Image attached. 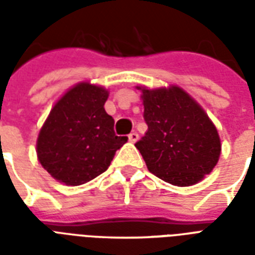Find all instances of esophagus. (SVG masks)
Segmentation results:
<instances>
[{
  "instance_id": "1",
  "label": "esophagus",
  "mask_w": 255,
  "mask_h": 255,
  "mask_svg": "<svg viewBox=\"0 0 255 255\" xmlns=\"http://www.w3.org/2000/svg\"><path fill=\"white\" fill-rule=\"evenodd\" d=\"M137 139H139V133H137V132H131V133L128 135V140H129L131 143L137 141Z\"/></svg>"
}]
</instances>
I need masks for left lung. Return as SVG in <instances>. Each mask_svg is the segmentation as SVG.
Here are the masks:
<instances>
[{"label":"left lung","instance_id":"1","mask_svg":"<svg viewBox=\"0 0 255 255\" xmlns=\"http://www.w3.org/2000/svg\"><path fill=\"white\" fill-rule=\"evenodd\" d=\"M141 98L148 129L135 145L148 170L178 186L193 185L209 174L220 157L221 141L204 110L176 86L143 88Z\"/></svg>","mask_w":255,"mask_h":255}]
</instances>
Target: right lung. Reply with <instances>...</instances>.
I'll return each instance as SVG.
<instances>
[{
    "label": "right lung",
    "instance_id": "1",
    "mask_svg": "<svg viewBox=\"0 0 255 255\" xmlns=\"http://www.w3.org/2000/svg\"><path fill=\"white\" fill-rule=\"evenodd\" d=\"M108 92L90 83L67 91L50 112L37 141L39 163L54 178L81 185L110 167L128 140L116 136L114 119L104 110Z\"/></svg>",
    "mask_w": 255,
    "mask_h": 255
}]
</instances>
